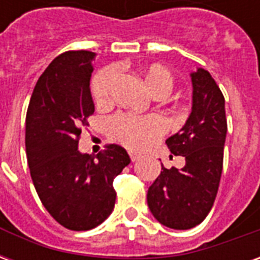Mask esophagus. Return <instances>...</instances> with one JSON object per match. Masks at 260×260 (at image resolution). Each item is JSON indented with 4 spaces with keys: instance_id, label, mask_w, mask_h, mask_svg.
Segmentation results:
<instances>
[{
    "instance_id": "obj_1",
    "label": "esophagus",
    "mask_w": 260,
    "mask_h": 260,
    "mask_svg": "<svg viewBox=\"0 0 260 260\" xmlns=\"http://www.w3.org/2000/svg\"><path fill=\"white\" fill-rule=\"evenodd\" d=\"M129 157L132 161H136L138 158L141 157V154H138V153H135V152H129Z\"/></svg>"
}]
</instances>
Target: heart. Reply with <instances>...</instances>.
Wrapping results in <instances>:
<instances>
[{
	"label": "heart",
	"instance_id": "1",
	"mask_svg": "<svg viewBox=\"0 0 260 260\" xmlns=\"http://www.w3.org/2000/svg\"><path fill=\"white\" fill-rule=\"evenodd\" d=\"M138 74L147 91L156 99H163L173 90L175 78L169 68L160 64L142 65ZM117 80V69L114 67L97 72L91 82V94L99 106H106L111 99ZM164 129L161 119L157 117H136L131 114H118L108 121L110 139L128 149H142L158 136Z\"/></svg>",
	"mask_w": 260,
	"mask_h": 260
}]
</instances>
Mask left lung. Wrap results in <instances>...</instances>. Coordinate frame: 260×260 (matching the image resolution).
Segmentation results:
<instances>
[{"label":"left lung","mask_w":260,"mask_h":260,"mask_svg":"<svg viewBox=\"0 0 260 260\" xmlns=\"http://www.w3.org/2000/svg\"><path fill=\"white\" fill-rule=\"evenodd\" d=\"M192 111L180 132L166 141L170 152L184 156L181 170L166 169L147 191L150 212L166 227L189 230L212 209L223 171L227 119L224 96L203 68L191 74Z\"/></svg>","instance_id":"obj_1"}]
</instances>
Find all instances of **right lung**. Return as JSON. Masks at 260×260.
<instances>
[{"label": "right lung", "mask_w": 260, "mask_h": 260, "mask_svg": "<svg viewBox=\"0 0 260 260\" xmlns=\"http://www.w3.org/2000/svg\"><path fill=\"white\" fill-rule=\"evenodd\" d=\"M86 50L67 51L37 80L26 114V154L43 206L65 229L86 231L111 214L113 181L131 163L124 147L108 145L96 157L78 150L94 113L91 61Z\"/></svg>", "instance_id": "add662e5"}]
</instances>
